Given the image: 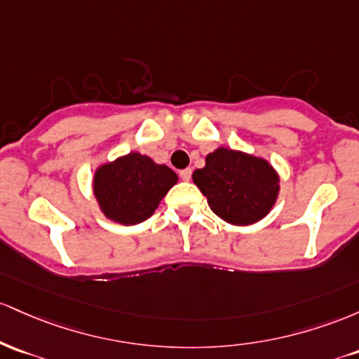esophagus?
<instances>
[{"instance_id": "1", "label": "esophagus", "mask_w": 359, "mask_h": 359, "mask_svg": "<svg viewBox=\"0 0 359 359\" xmlns=\"http://www.w3.org/2000/svg\"><path fill=\"white\" fill-rule=\"evenodd\" d=\"M180 176L183 181H190L191 180V168H187V169H183V171H180Z\"/></svg>"}]
</instances>
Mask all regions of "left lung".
I'll use <instances>...</instances> for the list:
<instances>
[{
    "label": "left lung",
    "mask_w": 359,
    "mask_h": 359,
    "mask_svg": "<svg viewBox=\"0 0 359 359\" xmlns=\"http://www.w3.org/2000/svg\"><path fill=\"white\" fill-rule=\"evenodd\" d=\"M191 178L212 212L239 227L263 220L280 193V176L266 159L224 146L207 154Z\"/></svg>",
    "instance_id": "1"
}]
</instances>
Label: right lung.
I'll list each match as a JSON object with an SVG mask.
<instances>
[{"mask_svg":"<svg viewBox=\"0 0 359 359\" xmlns=\"http://www.w3.org/2000/svg\"><path fill=\"white\" fill-rule=\"evenodd\" d=\"M176 183L178 175L166 164L154 163L140 152H128L95 169L93 195L111 222L135 225L156 212Z\"/></svg>","mask_w":359,"mask_h":359,"instance_id":"1","label":"right lung"}]
</instances>
